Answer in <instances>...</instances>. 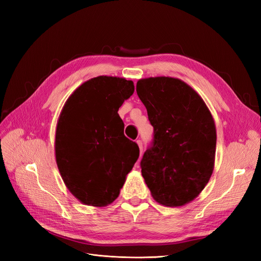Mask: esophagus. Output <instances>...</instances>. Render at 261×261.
Masks as SVG:
<instances>
[{
  "label": "esophagus",
  "mask_w": 261,
  "mask_h": 261,
  "mask_svg": "<svg viewBox=\"0 0 261 261\" xmlns=\"http://www.w3.org/2000/svg\"><path fill=\"white\" fill-rule=\"evenodd\" d=\"M136 143H137V145L139 147V151H140V155H141V154H143V141H141L140 139H138Z\"/></svg>",
  "instance_id": "34e87169"
}]
</instances>
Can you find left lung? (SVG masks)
<instances>
[{
    "instance_id": "left-lung-1",
    "label": "left lung",
    "mask_w": 261,
    "mask_h": 261,
    "mask_svg": "<svg viewBox=\"0 0 261 261\" xmlns=\"http://www.w3.org/2000/svg\"><path fill=\"white\" fill-rule=\"evenodd\" d=\"M136 91L153 126V145L141 159V174L156 202L184 206L202 192L215 168L211 112L198 92L178 78H143Z\"/></svg>"
}]
</instances>
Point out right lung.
<instances>
[{"instance_id": "1", "label": "right lung", "mask_w": 261, "mask_h": 261, "mask_svg": "<svg viewBox=\"0 0 261 261\" xmlns=\"http://www.w3.org/2000/svg\"><path fill=\"white\" fill-rule=\"evenodd\" d=\"M135 90L125 78L98 76L85 82L63 107L55 130V159L64 184L82 203L113 202L139 156L124 136L117 111Z\"/></svg>"}]
</instances>
